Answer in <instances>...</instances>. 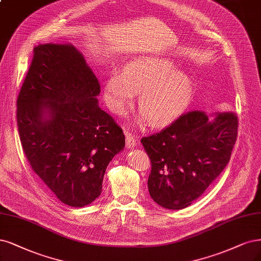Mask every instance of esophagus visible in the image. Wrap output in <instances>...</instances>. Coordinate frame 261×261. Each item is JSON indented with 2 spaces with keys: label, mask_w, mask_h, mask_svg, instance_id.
Segmentation results:
<instances>
[{
  "label": "esophagus",
  "mask_w": 261,
  "mask_h": 261,
  "mask_svg": "<svg viewBox=\"0 0 261 261\" xmlns=\"http://www.w3.org/2000/svg\"><path fill=\"white\" fill-rule=\"evenodd\" d=\"M125 138H126V147L133 148L137 142V138L135 135L128 130H125Z\"/></svg>",
  "instance_id": "34e87169"
}]
</instances>
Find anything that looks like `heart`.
Returning a JSON list of instances; mask_svg holds the SVG:
<instances>
[{
  "mask_svg": "<svg viewBox=\"0 0 261 261\" xmlns=\"http://www.w3.org/2000/svg\"><path fill=\"white\" fill-rule=\"evenodd\" d=\"M138 95L140 121L164 126L180 114L192 94L191 79L176 70L172 60L141 57L125 66L124 73L113 71L105 83V98L115 112L122 113Z\"/></svg>",
  "mask_w": 261,
  "mask_h": 261,
  "instance_id": "heart-1",
  "label": "heart"
}]
</instances>
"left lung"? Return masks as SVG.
<instances>
[{
  "label": "left lung",
  "mask_w": 261,
  "mask_h": 261,
  "mask_svg": "<svg viewBox=\"0 0 261 261\" xmlns=\"http://www.w3.org/2000/svg\"><path fill=\"white\" fill-rule=\"evenodd\" d=\"M238 115L220 112L211 122L203 111L181 114L161 132L141 138L151 162L150 196L162 207L181 210L201 196L230 161Z\"/></svg>",
  "instance_id": "obj_1"
}]
</instances>
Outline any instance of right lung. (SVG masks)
Masks as SVG:
<instances>
[{
    "mask_svg": "<svg viewBox=\"0 0 261 261\" xmlns=\"http://www.w3.org/2000/svg\"><path fill=\"white\" fill-rule=\"evenodd\" d=\"M99 93L98 80L73 46L34 47L17 98L18 133L33 172L72 207L100 195L106 168L125 146L121 126L98 107Z\"/></svg>",
    "mask_w": 261,
    "mask_h": 261,
    "instance_id": "1",
    "label": "right lung"
}]
</instances>
